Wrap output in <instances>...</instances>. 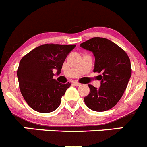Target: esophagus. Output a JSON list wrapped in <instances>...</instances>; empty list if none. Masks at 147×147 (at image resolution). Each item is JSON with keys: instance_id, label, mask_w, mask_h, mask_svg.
<instances>
[{"instance_id": "obj_1", "label": "esophagus", "mask_w": 147, "mask_h": 147, "mask_svg": "<svg viewBox=\"0 0 147 147\" xmlns=\"http://www.w3.org/2000/svg\"><path fill=\"white\" fill-rule=\"evenodd\" d=\"M73 85H75V86H80L81 84L79 83V82H76V81H75V82H73Z\"/></svg>"}]
</instances>
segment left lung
Masks as SVG:
<instances>
[{
	"instance_id": "obj_1",
	"label": "left lung",
	"mask_w": 147,
	"mask_h": 147,
	"mask_svg": "<svg viewBox=\"0 0 147 147\" xmlns=\"http://www.w3.org/2000/svg\"><path fill=\"white\" fill-rule=\"evenodd\" d=\"M80 46L93 53V72L102 73L100 87L88 85L90 93L84 101L92 111H108L116 105L126 89L131 75L130 59L120 47L105 38H92Z\"/></svg>"
}]
</instances>
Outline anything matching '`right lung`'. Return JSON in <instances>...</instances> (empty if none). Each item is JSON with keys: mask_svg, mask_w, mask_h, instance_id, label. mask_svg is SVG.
I'll return each instance as SVG.
<instances>
[{"mask_svg": "<svg viewBox=\"0 0 147 147\" xmlns=\"http://www.w3.org/2000/svg\"><path fill=\"white\" fill-rule=\"evenodd\" d=\"M75 45L46 44L31 50L19 62L17 77L24 100L34 111L49 113L59 107L61 98L70 83L62 84L53 79L57 69L60 74L62 65Z\"/></svg>", "mask_w": 147, "mask_h": 147, "instance_id": "right-lung-1", "label": "right lung"}]
</instances>
